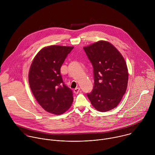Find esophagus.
<instances>
[{
	"mask_svg": "<svg viewBox=\"0 0 155 155\" xmlns=\"http://www.w3.org/2000/svg\"><path fill=\"white\" fill-rule=\"evenodd\" d=\"M80 91V87H76L75 89H74V93L75 94H78V93H79V91Z\"/></svg>",
	"mask_w": 155,
	"mask_h": 155,
	"instance_id": "34e87169",
	"label": "esophagus"
}]
</instances>
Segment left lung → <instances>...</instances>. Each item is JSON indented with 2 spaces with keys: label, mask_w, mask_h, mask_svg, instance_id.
Masks as SVG:
<instances>
[{
  "label": "left lung",
  "mask_w": 155,
  "mask_h": 155,
  "mask_svg": "<svg viewBox=\"0 0 155 155\" xmlns=\"http://www.w3.org/2000/svg\"><path fill=\"white\" fill-rule=\"evenodd\" d=\"M91 62L94 87L87 96L102 112L115 108L127 89L128 71L121 54L110 43L101 40L83 48Z\"/></svg>",
  "instance_id": "obj_1"
}]
</instances>
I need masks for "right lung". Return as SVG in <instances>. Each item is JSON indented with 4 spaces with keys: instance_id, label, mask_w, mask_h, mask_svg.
I'll use <instances>...</instances> for the list:
<instances>
[{
    "instance_id": "add662e5",
    "label": "right lung",
    "mask_w": 155,
    "mask_h": 155,
    "mask_svg": "<svg viewBox=\"0 0 155 155\" xmlns=\"http://www.w3.org/2000/svg\"><path fill=\"white\" fill-rule=\"evenodd\" d=\"M73 47L52 45L41 49L34 58L29 72L31 90L47 112L61 115L71 107L74 97L61 75V67Z\"/></svg>"
}]
</instances>
